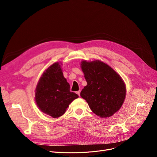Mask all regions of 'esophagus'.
Instances as JSON below:
<instances>
[{"mask_svg":"<svg viewBox=\"0 0 157 157\" xmlns=\"http://www.w3.org/2000/svg\"><path fill=\"white\" fill-rule=\"evenodd\" d=\"M76 94L79 96L80 95V91L79 90V91H78V92H76Z\"/></svg>","mask_w":157,"mask_h":157,"instance_id":"esophagus-1","label":"esophagus"}]
</instances>
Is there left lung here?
I'll list each match as a JSON object with an SVG mask.
<instances>
[{
    "mask_svg": "<svg viewBox=\"0 0 157 157\" xmlns=\"http://www.w3.org/2000/svg\"><path fill=\"white\" fill-rule=\"evenodd\" d=\"M87 85L81 97L91 109L101 118L110 117L121 107L125 98L126 86L119 74L100 60L81 62Z\"/></svg>",
    "mask_w": 157,
    "mask_h": 157,
    "instance_id": "left-lung-1",
    "label": "left lung"
}]
</instances>
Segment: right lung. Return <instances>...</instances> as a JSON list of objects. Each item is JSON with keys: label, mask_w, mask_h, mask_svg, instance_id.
<instances>
[{"label": "right lung", "mask_w": 157, "mask_h": 157, "mask_svg": "<svg viewBox=\"0 0 157 157\" xmlns=\"http://www.w3.org/2000/svg\"><path fill=\"white\" fill-rule=\"evenodd\" d=\"M35 91V101L39 109L54 118L62 116L69 105L79 97L70 91L59 62L43 72Z\"/></svg>", "instance_id": "right-lung-1"}]
</instances>
